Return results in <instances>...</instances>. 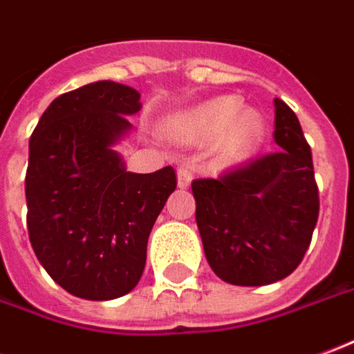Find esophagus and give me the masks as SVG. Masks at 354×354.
<instances>
[{
	"instance_id": "obj_1",
	"label": "esophagus",
	"mask_w": 354,
	"mask_h": 354,
	"mask_svg": "<svg viewBox=\"0 0 354 354\" xmlns=\"http://www.w3.org/2000/svg\"><path fill=\"white\" fill-rule=\"evenodd\" d=\"M192 181V173L187 167H179L177 169V187L179 189H187Z\"/></svg>"
}]
</instances>
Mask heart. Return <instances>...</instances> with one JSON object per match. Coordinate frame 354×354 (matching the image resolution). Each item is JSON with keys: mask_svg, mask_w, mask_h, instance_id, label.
I'll return each mask as SVG.
<instances>
[{"mask_svg": "<svg viewBox=\"0 0 354 354\" xmlns=\"http://www.w3.org/2000/svg\"><path fill=\"white\" fill-rule=\"evenodd\" d=\"M264 131L262 117L243 109L235 96H219L191 107L165 121V133L181 145H206L216 140V160L231 165L245 160Z\"/></svg>", "mask_w": 354, "mask_h": 354, "instance_id": "1", "label": "heart"}]
</instances>
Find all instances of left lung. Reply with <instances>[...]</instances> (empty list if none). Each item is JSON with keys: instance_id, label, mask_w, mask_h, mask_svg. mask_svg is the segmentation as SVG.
<instances>
[{"instance_id": "obj_1", "label": "left lung", "mask_w": 354, "mask_h": 354, "mask_svg": "<svg viewBox=\"0 0 354 354\" xmlns=\"http://www.w3.org/2000/svg\"><path fill=\"white\" fill-rule=\"evenodd\" d=\"M274 106L279 152L192 183L206 260L231 285L260 287L293 274L318 221L310 146L293 109L279 98Z\"/></svg>"}]
</instances>
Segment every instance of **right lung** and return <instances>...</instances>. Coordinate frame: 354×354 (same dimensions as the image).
Returning <instances> with one entry per match:
<instances>
[{
    "label": "right lung",
    "mask_w": 354,
    "mask_h": 354,
    "mask_svg": "<svg viewBox=\"0 0 354 354\" xmlns=\"http://www.w3.org/2000/svg\"><path fill=\"white\" fill-rule=\"evenodd\" d=\"M140 94L98 80L61 94L28 145L24 179L34 254L67 293L111 301L133 291L156 219L177 187L171 165L131 173L113 146L138 113Z\"/></svg>",
    "instance_id": "obj_1"
}]
</instances>
